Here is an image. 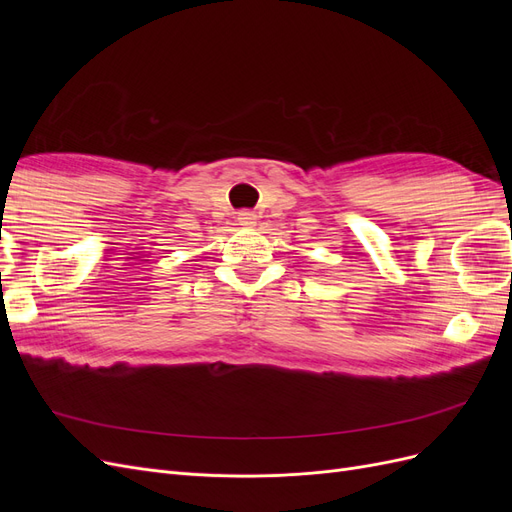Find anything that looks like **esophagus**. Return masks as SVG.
I'll use <instances>...</instances> for the list:
<instances>
[{"label": "esophagus", "mask_w": 512, "mask_h": 512, "mask_svg": "<svg viewBox=\"0 0 512 512\" xmlns=\"http://www.w3.org/2000/svg\"><path fill=\"white\" fill-rule=\"evenodd\" d=\"M237 220H239L241 226H254L256 224V213L254 211H241Z\"/></svg>", "instance_id": "obj_1"}]
</instances>
